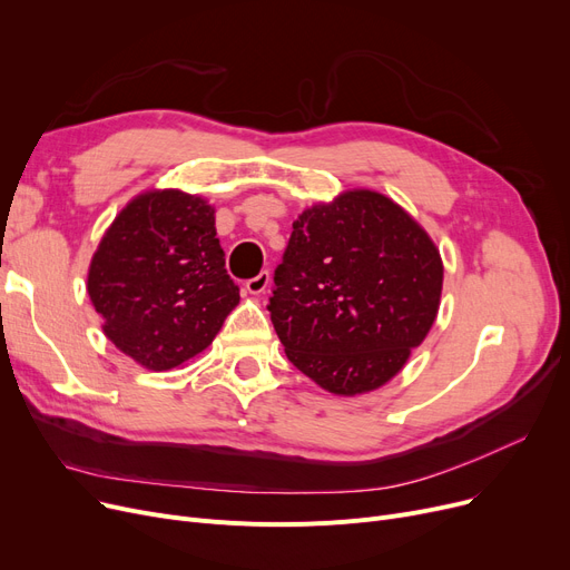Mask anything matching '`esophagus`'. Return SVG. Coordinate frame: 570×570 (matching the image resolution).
<instances>
[{
    "mask_svg": "<svg viewBox=\"0 0 570 570\" xmlns=\"http://www.w3.org/2000/svg\"><path fill=\"white\" fill-rule=\"evenodd\" d=\"M267 286H269V273H258L254 279H249V282L245 284V288H247L252 295L265 293Z\"/></svg>",
    "mask_w": 570,
    "mask_h": 570,
    "instance_id": "esophagus-1",
    "label": "esophagus"
}]
</instances>
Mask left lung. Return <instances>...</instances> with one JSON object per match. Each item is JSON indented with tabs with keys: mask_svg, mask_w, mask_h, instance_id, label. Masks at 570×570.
I'll return each mask as SVG.
<instances>
[{
	"mask_svg": "<svg viewBox=\"0 0 570 570\" xmlns=\"http://www.w3.org/2000/svg\"><path fill=\"white\" fill-rule=\"evenodd\" d=\"M269 318L286 357L323 391L355 397L395 379L432 331L443 261L402 205L372 189L293 222Z\"/></svg>",
	"mask_w": 570,
	"mask_h": 570,
	"instance_id": "8db88e82",
	"label": "left lung"
}]
</instances>
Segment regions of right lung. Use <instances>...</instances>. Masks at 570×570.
<instances>
[{
	"label": "right lung",
	"mask_w": 570,
	"mask_h": 570,
	"mask_svg": "<svg viewBox=\"0 0 570 570\" xmlns=\"http://www.w3.org/2000/svg\"><path fill=\"white\" fill-rule=\"evenodd\" d=\"M87 293L104 335L140 367L166 372L194 361L239 303L215 205L183 189L134 196L89 261Z\"/></svg>",
	"instance_id": "obj_1"
}]
</instances>
